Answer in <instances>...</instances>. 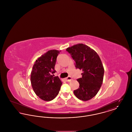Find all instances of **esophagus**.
<instances>
[{"mask_svg": "<svg viewBox=\"0 0 132 132\" xmlns=\"http://www.w3.org/2000/svg\"><path fill=\"white\" fill-rule=\"evenodd\" d=\"M72 80V78L71 77H68L66 79H65V80H66V81H67V82H70L71 80Z\"/></svg>", "mask_w": 132, "mask_h": 132, "instance_id": "esophagus-1", "label": "esophagus"}]
</instances>
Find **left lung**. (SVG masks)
Listing matches in <instances>:
<instances>
[{
	"label": "left lung",
	"mask_w": 132,
	"mask_h": 132,
	"mask_svg": "<svg viewBox=\"0 0 132 132\" xmlns=\"http://www.w3.org/2000/svg\"><path fill=\"white\" fill-rule=\"evenodd\" d=\"M75 62L77 69L82 70V77L77 80L79 88L74 90L80 100L87 101L98 92L103 82L104 68L97 53L87 45L75 44L66 49Z\"/></svg>",
	"instance_id": "obj_1"
}]
</instances>
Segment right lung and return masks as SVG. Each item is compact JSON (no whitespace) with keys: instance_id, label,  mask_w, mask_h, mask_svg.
I'll use <instances>...</instances> for the list:
<instances>
[{"instance_id":"add662e5","label":"right lung","mask_w":132,"mask_h":132,"mask_svg":"<svg viewBox=\"0 0 132 132\" xmlns=\"http://www.w3.org/2000/svg\"><path fill=\"white\" fill-rule=\"evenodd\" d=\"M60 51L50 50L39 57L33 65L31 82L36 95L43 101H52L59 94L62 82L55 76L57 57Z\"/></svg>"}]
</instances>
